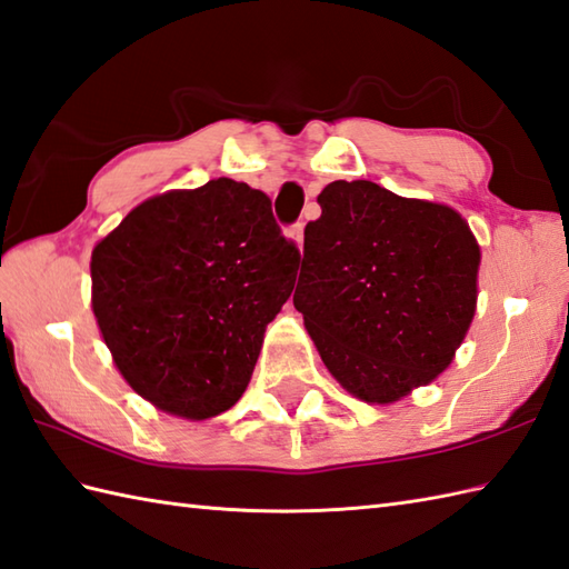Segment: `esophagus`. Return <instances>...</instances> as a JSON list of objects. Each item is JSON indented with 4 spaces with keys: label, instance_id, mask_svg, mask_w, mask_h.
Instances as JSON below:
<instances>
[{
    "label": "esophagus",
    "instance_id": "34e87169",
    "mask_svg": "<svg viewBox=\"0 0 569 569\" xmlns=\"http://www.w3.org/2000/svg\"><path fill=\"white\" fill-rule=\"evenodd\" d=\"M289 238H292L295 246L301 250V246H305V223H295L292 229H289Z\"/></svg>",
    "mask_w": 569,
    "mask_h": 569
}]
</instances>
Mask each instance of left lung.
Returning a JSON list of instances; mask_svg holds the SVG:
<instances>
[{
    "label": "left lung",
    "instance_id": "1",
    "mask_svg": "<svg viewBox=\"0 0 569 569\" xmlns=\"http://www.w3.org/2000/svg\"><path fill=\"white\" fill-rule=\"evenodd\" d=\"M317 201L295 307L348 395L397 403L456 360L477 311L482 250L452 207L370 180H336Z\"/></svg>",
    "mask_w": 569,
    "mask_h": 569
}]
</instances>
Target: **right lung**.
I'll use <instances>...</instances> for the list:
<instances>
[{
  "instance_id": "right-lung-1",
  "label": "right lung",
  "mask_w": 569,
  "mask_h": 569,
  "mask_svg": "<svg viewBox=\"0 0 569 569\" xmlns=\"http://www.w3.org/2000/svg\"><path fill=\"white\" fill-rule=\"evenodd\" d=\"M299 252L260 189L229 178L141 201L92 250V311L138 397L204 421L243 397Z\"/></svg>"
}]
</instances>
